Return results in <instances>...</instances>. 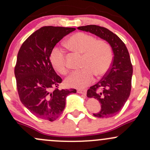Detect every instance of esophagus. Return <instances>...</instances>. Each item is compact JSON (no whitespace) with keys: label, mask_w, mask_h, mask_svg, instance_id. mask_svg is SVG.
Instances as JSON below:
<instances>
[{"label":"esophagus","mask_w":150,"mask_h":150,"mask_svg":"<svg viewBox=\"0 0 150 150\" xmlns=\"http://www.w3.org/2000/svg\"><path fill=\"white\" fill-rule=\"evenodd\" d=\"M77 92L79 94H83V95H86V94H87V90L86 89H77Z\"/></svg>","instance_id":"obj_1"}]
</instances>
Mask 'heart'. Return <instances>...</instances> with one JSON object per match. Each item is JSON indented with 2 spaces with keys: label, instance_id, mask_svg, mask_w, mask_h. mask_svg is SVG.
<instances>
[{
  "label": "heart",
  "instance_id": "obj_1",
  "mask_svg": "<svg viewBox=\"0 0 150 150\" xmlns=\"http://www.w3.org/2000/svg\"><path fill=\"white\" fill-rule=\"evenodd\" d=\"M65 45L71 51L82 54V68L74 71L66 78L67 86L82 89L87 87L96 76L101 77L108 72L112 63V51L107 42L96 40L90 34L77 32L70 37ZM53 68L62 75L68 73L66 56L63 50L55 48L51 54Z\"/></svg>",
  "mask_w": 150,
  "mask_h": 150
}]
</instances>
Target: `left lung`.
Segmentation results:
<instances>
[{"label": "left lung", "mask_w": 150, "mask_h": 150, "mask_svg": "<svg viewBox=\"0 0 150 150\" xmlns=\"http://www.w3.org/2000/svg\"><path fill=\"white\" fill-rule=\"evenodd\" d=\"M80 30L95 34L107 42L113 52L112 63L108 72L87 92L89 98L101 103V110L94 113L98 118H109L119 113L131 91L132 65L127 47L116 34L108 29L90 25L77 27Z\"/></svg>", "instance_id": "8db88e82"}]
</instances>
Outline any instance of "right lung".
<instances>
[{
  "label": "right lung",
  "mask_w": 150,
  "mask_h": 150,
  "mask_svg": "<svg viewBox=\"0 0 150 150\" xmlns=\"http://www.w3.org/2000/svg\"><path fill=\"white\" fill-rule=\"evenodd\" d=\"M74 30L72 27H42L31 34L19 50L15 67L19 97L38 118L56 120L64 110L67 96L77 92L58 89L62 79L50 61L56 44Z\"/></svg>",
  "instance_id": "obj_1"
}]
</instances>
